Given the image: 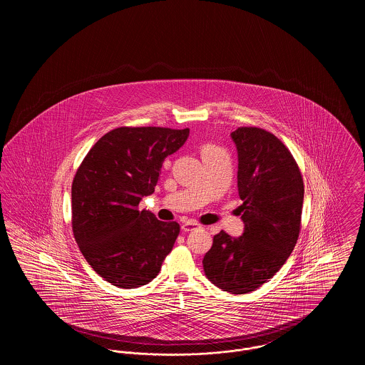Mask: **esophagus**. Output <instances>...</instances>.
Segmentation results:
<instances>
[{
  "label": "esophagus",
  "mask_w": 365,
  "mask_h": 365,
  "mask_svg": "<svg viewBox=\"0 0 365 365\" xmlns=\"http://www.w3.org/2000/svg\"><path fill=\"white\" fill-rule=\"evenodd\" d=\"M197 227H200V225H198L197 222L187 220V222H185V223L182 225V230H183L185 232H187V231H191V230H194V228H197Z\"/></svg>",
  "instance_id": "esophagus-1"
}]
</instances>
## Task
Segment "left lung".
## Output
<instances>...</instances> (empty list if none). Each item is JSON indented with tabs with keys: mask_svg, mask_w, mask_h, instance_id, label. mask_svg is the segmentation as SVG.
Listing matches in <instances>:
<instances>
[{
	"mask_svg": "<svg viewBox=\"0 0 365 365\" xmlns=\"http://www.w3.org/2000/svg\"><path fill=\"white\" fill-rule=\"evenodd\" d=\"M238 150V238L223 230L202 264L207 278L231 294H245L272 278L289 259L301 230L304 182L294 157L274 134L259 127L231 133Z\"/></svg>",
	"mask_w": 365,
	"mask_h": 365,
	"instance_id": "1",
	"label": "left lung"
}]
</instances>
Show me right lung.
Here are the masks:
<instances>
[{"mask_svg":"<svg viewBox=\"0 0 365 365\" xmlns=\"http://www.w3.org/2000/svg\"><path fill=\"white\" fill-rule=\"evenodd\" d=\"M190 130L119 127L98 139L72 182V231L83 257L106 282L135 289L156 278L180 227L139 201L153 194L164 158Z\"/></svg>","mask_w":365,"mask_h":365,"instance_id":"add662e5","label":"right lung"}]
</instances>
